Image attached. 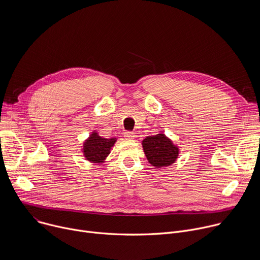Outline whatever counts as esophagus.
<instances>
[{"label": "esophagus", "mask_w": 260, "mask_h": 260, "mask_svg": "<svg viewBox=\"0 0 260 260\" xmlns=\"http://www.w3.org/2000/svg\"><path fill=\"white\" fill-rule=\"evenodd\" d=\"M124 137L126 138V139H134L135 138V134L133 133V132H125L124 133Z\"/></svg>", "instance_id": "obj_1"}]
</instances>
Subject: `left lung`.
Here are the masks:
<instances>
[{"mask_svg":"<svg viewBox=\"0 0 260 260\" xmlns=\"http://www.w3.org/2000/svg\"><path fill=\"white\" fill-rule=\"evenodd\" d=\"M142 146L147 160L155 168L170 166L179 154L178 147L162 133L146 137L142 141Z\"/></svg>","mask_w":260,"mask_h":260,"instance_id":"8db88e82","label":"left lung"}]
</instances>
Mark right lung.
Masks as SVG:
<instances>
[{"instance_id":"right-lung-1","label":"right lung","mask_w":260,"mask_h":260,"mask_svg":"<svg viewBox=\"0 0 260 260\" xmlns=\"http://www.w3.org/2000/svg\"><path fill=\"white\" fill-rule=\"evenodd\" d=\"M116 138L106 139L96 132H93L83 144V153L87 160L92 162H103L110 154L111 148L116 142Z\"/></svg>"}]
</instances>
